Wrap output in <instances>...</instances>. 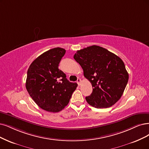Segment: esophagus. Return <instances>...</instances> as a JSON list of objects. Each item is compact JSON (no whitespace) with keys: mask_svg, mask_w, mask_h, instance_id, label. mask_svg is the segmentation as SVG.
Listing matches in <instances>:
<instances>
[{"mask_svg":"<svg viewBox=\"0 0 149 149\" xmlns=\"http://www.w3.org/2000/svg\"><path fill=\"white\" fill-rule=\"evenodd\" d=\"M81 82V79H78L77 80V83L79 85H80Z\"/></svg>","mask_w":149,"mask_h":149,"instance_id":"obj_1","label":"esophagus"}]
</instances>
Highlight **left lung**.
Instances as JSON below:
<instances>
[{
  "mask_svg": "<svg viewBox=\"0 0 149 149\" xmlns=\"http://www.w3.org/2000/svg\"><path fill=\"white\" fill-rule=\"evenodd\" d=\"M74 58L92 85L93 92L85 98L90 105L97 109L107 108L120 100L129 78L121 58L97 45L78 50Z\"/></svg>",
  "mask_w": 149,
  "mask_h": 149,
  "instance_id": "obj_1",
  "label": "left lung"
}]
</instances>
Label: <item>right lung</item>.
I'll use <instances>...</instances> for the list:
<instances>
[{
	"label": "right lung",
	"mask_w": 149,
	"mask_h": 149,
	"mask_svg": "<svg viewBox=\"0 0 149 149\" xmlns=\"http://www.w3.org/2000/svg\"><path fill=\"white\" fill-rule=\"evenodd\" d=\"M65 53L62 48L49 49L37 57L27 70V91L37 106L48 112L63 110L77 86L76 83L68 80L58 68Z\"/></svg>",
	"instance_id": "right-lung-1"
}]
</instances>
